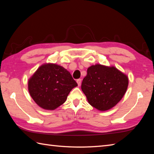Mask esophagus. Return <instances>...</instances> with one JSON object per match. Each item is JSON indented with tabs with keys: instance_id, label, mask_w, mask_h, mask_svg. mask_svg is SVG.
Here are the masks:
<instances>
[{
	"instance_id": "obj_1",
	"label": "esophagus",
	"mask_w": 154,
	"mask_h": 154,
	"mask_svg": "<svg viewBox=\"0 0 154 154\" xmlns=\"http://www.w3.org/2000/svg\"><path fill=\"white\" fill-rule=\"evenodd\" d=\"M77 85H78V86H80L81 85V79H77Z\"/></svg>"
}]
</instances>
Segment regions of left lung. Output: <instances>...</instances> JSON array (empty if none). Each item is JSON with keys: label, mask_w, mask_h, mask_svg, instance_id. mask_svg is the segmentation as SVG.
I'll return each instance as SVG.
<instances>
[{"label": "left lung", "mask_w": 154, "mask_h": 154, "mask_svg": "<svg viewBox=\"0 0 154 154\" xmlns=\"http://www.w3.org/2000/svg\"><path fill=\"white\" fill-rule=\"evenodd\" d=\"M128 77L114 66L91 65L81 84V90L91 106L100 111L116 106L125 94Z\"/></svg>", "instance_id": "left-lung-1"}]
</instances>
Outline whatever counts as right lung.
<instances>
[{
    "label": "right lung",
    "mask_w": 154,
    "mask_h": 154,
    "mask_svg": "<svg viewBox=\"0 0 154 154\" xmlns=\"http://www.w3.org/2000/svg\"><path fill=\"white\" fill-rule=\"evenodd\" d=\"M77 83L66 69L55 63H44L29 79L28 91L42 109L53 110L63 104Z\"/></svg>",
    "instance_id": "1"
}]
</instances>
